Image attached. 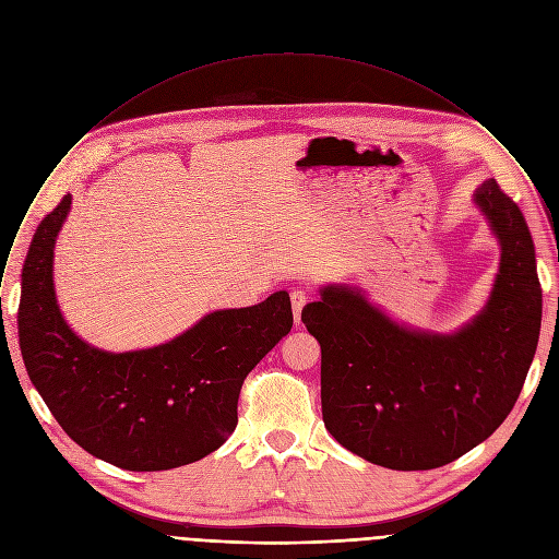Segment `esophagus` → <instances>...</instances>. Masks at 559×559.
<instances>
[{"mask_svg":"<svg viewBox=\"0 0 559 559\" xmlns=\"http://www.w3.org/2000/svg\"><path fill=\"white\" fill-rule=\"evenodd\" d=\"M307 300H309L307 292H302V289H294L292 292V309H294V321L296 323H300V311L307 305Z\"/></svg>","mask_w":559,"mask_h":559,"instance_id":"1","label":"esophagus"}]
</instances>
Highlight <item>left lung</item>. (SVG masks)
Instances as JSON below:
<instances>
[{
    "instance_id": "left-lung-1",
    "label": "left lung",
    "mask_w": 559,
    "mask_h": 559,
    "mask_svg": "<svg viewBox=\"0 0 559 559\" xmlns=\"http://www.w3.org/2000/svg\"><path fill=\"white\" fill-rule=\"evenodd\" d=\"M475 203L500 238L491 300L453 336L407 332L358 292L325 287L300 321L321 343L328 431L352 453L395 471L444 466L485 442L511 414L533 362L542 287L518 203L496 179Z\"/></svg>"
}]
</instances>
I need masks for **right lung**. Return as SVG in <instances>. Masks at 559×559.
Returning a JSON list of instances; mask_svg holds the SVG:
<instances>
[{
  "label": "right lung",
  "instance_id": "right-lung-1",
  "mask_svg": "<svg viewBox=\"0 0 559 559\" xmlns=\"http://www.w3.org/2000/svg\"><path fill=\"white\" fill-rule=\"evenodd\" d=\"M70 194L44 216L24 263L17 311L26 371L61 429L128 471H168L216 451L236 429L248 373L289 334L287 292L207 313L179 338L108 354L76 338L52 289V248Z\"/></svg>",
  "mask_w": 559,
  "mask_h": 559
}]
</instances>
